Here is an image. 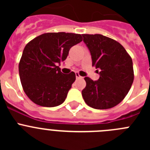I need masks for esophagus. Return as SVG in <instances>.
<instances>
[{
	"label": "esophagus",
	"mask_w": 150,
	"mask_h": 150,
	"mask_svg": "<svg viewBox=\"0 0 150 150\" xmlns=\"http://www.w3.org/2000/svg\"><path fill=\"white\" fill-rule=\"evenodd\" d=\"M76 79H79V78H83L81 76H79V74L78 73H76Z\"/></svg>",
	"instance_id": "obj_1"
}]
</instances>
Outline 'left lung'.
Masks as SVG:
<instances>
[{
	"label": "left lung",
	"mask_w": 150,
	"mask_h": 150,
	"mask_svg": "<svg viewBox=\"0 0 150 150\" xmlns=\"http://www.w3.org/2000/svg\"><path fill=\"white\" fill-rule=\"evenodd\" d=\"M90 52L92 66L100 77L94 81L86 76L82 91L85 102L98 110L110 109L125 98L134 81L132 59L117 41L101 34H83Z\"/></svg>",
	"instance_id": "obj_1"
}]
</instances>
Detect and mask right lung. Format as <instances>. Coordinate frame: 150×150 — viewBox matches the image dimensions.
<instances>
[{
    "mask_svg": "<svg viewBox=\"0 0 150 150\" xmlns=\"http://www.w3.org/2000/svg\"><path fill=\"white\" fill-rule=\"evenodd\" d=\"M83 40L81 34L46 33L25 46L18 64L22 88L38 105L53 107L66 99L76 74H64L59 67L70 49Z\"/></svg>",
    "mask_w": 150,
    "mask_h": 150,
    "instance_id": "obj_1",
    "label": "right lung"
}]
</instances>
